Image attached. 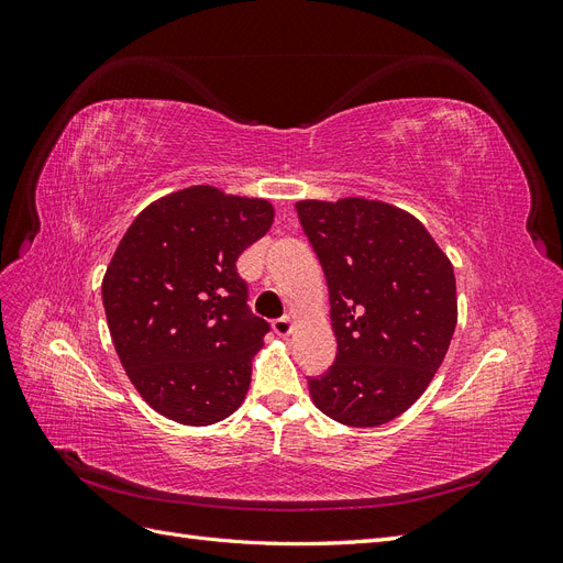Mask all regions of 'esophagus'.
Here are the masks:
<instances>
[{"label":"esophagus","instance_id":"34e87169","mask_svg":"<svg viewBox=\"0 0 563 563\" xmlns=\"http://www.w3.org/2000/svg\"><path fill=\"white\" fill-rule=\"evenodd\" d=\"M272 329H275L277 335H291L294 331V317H282V319H275L272 321Z\"/></svg>","mask_w":563,"mask_h":563}]
</instances>
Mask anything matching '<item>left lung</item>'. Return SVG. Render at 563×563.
<instances>
[{"label":"left lung","instance_id":"obj_1","mask_svg":"<svg viewBox=\"0 0 563 563\" xmlns=\"http://www.w3.org/2000/svg\"><path fill=\"white\" fill-rule=\"evenodd\" d=\"M329 284L333 366L308 378L321 413L350 428L401 416L432 383L457 321L449 255L416 216L345 197L296 203Z\"/></svg>","mask_w":563,"mask_h":563}]
</instances>
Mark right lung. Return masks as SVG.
I'll list each match as a JSON object with an SVG mask.
<instances>
[{
	"instance_id": "1",
	"label": "right lung",
	"mask_w": 563,
	"mask_h": 563,
	"mask_svg": "<svg viewBox=\"0 0 563 563\" xmlns=\"http://www.w3.org/2000/svg\"><path fill=\"white\" fill-rule=\"evenodd\" d=\"M267 199L192 185L145 207L103 277L119 362L139 395L180 424L242 406L269 323L253 317L236 258L269 230Z\"/></svg>"
}]
</instances>
